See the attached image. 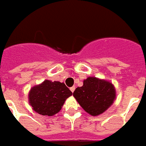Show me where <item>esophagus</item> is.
I'll return each mask as SVG.
<instances>
[{
	"label": "esophagus",
	"instance_id": "1",
	"mask_svg": "<svg viewBox=\"0 0 146 146\" xmlns=\"http://www.w3.org/2000/svg\"><path fill=\"white\" fill-rule=\"evenodd\" d=\"M70 90H71L72 92H74V91L75 90V87H74V86H72V87L70 88Z\"/></svg>",
	"mask_w": 146,
	"mask_h": 146
}]
</instances>
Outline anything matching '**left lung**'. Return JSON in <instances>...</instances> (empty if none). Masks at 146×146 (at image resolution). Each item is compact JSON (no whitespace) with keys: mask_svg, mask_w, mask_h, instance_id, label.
Segmentation results:
<instances>
[{"mask_svg":"<svg viewBox=\"0 0 146 146\" xmlns=\"http://www.w3.org/2000/svg\"><path fill=\"white\" fill-rule=\"evenodd\" d=\"M73 96L86 112L97 116L112 105L116 98V90L108 81L89 77L84 80L83 86L75 89Z\"/></svg>","mask_w":146,"mask_h":146,"instance_id":"8db88e82","label":"left lung"}]
</instances>
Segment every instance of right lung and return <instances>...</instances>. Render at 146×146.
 Returning a JSON list of instances; mask_svg holds the SVG:
<instances>
[{"instance_id": "add662e5", "label": "right lung", "mask_w": 146, "mask_h": 146, "mask_svg": "<svg viewBox=\"0 0 146 146\" xmlns=\"http://www.w3.org/2000/svg\"><path fill=\"white\" fill-rule=\"evenodd\" d=\"M72 95L64 83L45 80L30 89L29 103L39 114L53 116L60 111L66 100Z\"/></svg>"}]
</instances>
